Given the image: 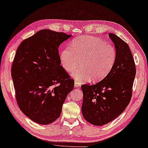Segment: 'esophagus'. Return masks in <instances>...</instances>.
Here are the masks:
<instances>
[{"mask_svg":"<svg viewBox=\"0 0 148 148\" xmlns=\"http://www.w3.org/2000/svg\"><path fill=\"white\" fill-rule=\"evenodd\" d=\"M74 84H75V87H79L81 86V83H79V82H78V81H75Z\"/></svg>","mask_w":148,"mask_h":148,"instance_id":"obj_1","label":"esophagus"}]
</instances>
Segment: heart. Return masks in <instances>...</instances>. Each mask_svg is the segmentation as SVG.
<instances>
[{"label":"heart","instance_id":"obj_1","mask_svg":"<svg viewBox=\"0 0 148 148\" xmlns=\"http://www.w3.org/2000/svg\"><path fill=\"white\" fill-rule=\"evenodd\" d=\"M117 59L114 46L100 38L81 36L73 40L71 48L60 52V60L63 68L67 72L81 67L72 74L77 81H100L113 69Z\"/></svg>","mask_w":148,"mask_h":148}]
</instances>
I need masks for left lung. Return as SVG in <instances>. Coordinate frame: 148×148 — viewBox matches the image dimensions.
Returning a JSON list of instances; mask_svg holds the SVG:
<instances>
[{
	"instance_id": "obj_1",
	"label": "left lung",
	"mask_w": 148,
	"mask_h": 148,
	"mask_svg": "<svg viewBox=\"0 0 148 148\" xmlns=\"http://www.w3.org/2000/svg\"><path fill=\"white\" fill-rule=\"evenodd\" d=\"M109 37L114 43L117 59L107 76L95 84H83V117L90 124L104 125L125 111L132 98L136 65L129 45L115 34Z\"/></svg>"
}]
</instances>
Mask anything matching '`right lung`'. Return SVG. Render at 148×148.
Segmentation results:
<instances>
[{
	"label": "right lung",
	"mask_w": 148,
	"mask_h": 148,
	"mask_svg": "<svg viewBox=\"0 0 148 148\" xmlns=\"http://www.w3.org/2000/svg\"><path fill=\"white\" fill-rule=\"evenodd\" d=\"M71 35L49 29L38 31L17 49L11 75L21 111L40 125L55 121L74 80L63 68L58 48Z\"/></svg>",
	"instance_id": "right-lung-1"
}]
</instances>
